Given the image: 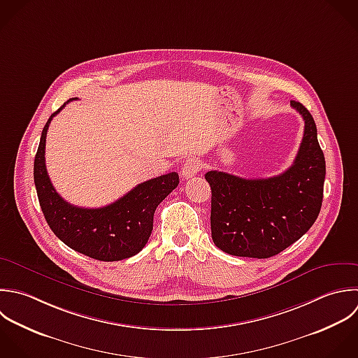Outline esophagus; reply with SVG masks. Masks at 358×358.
Here are the masks:
<instances>
[{
  "instance_id": "34e87169",
  "label": "esophagus",
  "mask_w": 358,
  "mask_h": 358,
  "mask_svg": "<svg viewBox=\"0 0 358 358\" xmlns=\"http://www.w3.org/2000/svg\"><path fill=\"white\" fill-rule=\"evenodd\" d=\"M202 169V163L201 160H198L196 157H191L188 160H185V163L182 164V169H181V176L188 180L191 177H194L195 174H198Z\"/></svg>"
}]
</instances>
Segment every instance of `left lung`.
<instances>
[{
	"instance_id": "8db88e82",
	"label": "left lung",
	"mask_w": 358,
	"mask_h": 358,
	"mask_svg": "<svg viewBox=\"0 0 358 358\" xmlns=\"http://www.w3.org/2000/svg\"><path fill=\"white\" fill-rule=\"evenodd\" d=\"M304 120L294 163L271 178H241L208 171L212 189L210 229L217 248L236 257L265 259L300 240L315 223L324 198L325 156L311 113L292 100Z\"/></svg>"
}]
</instances>
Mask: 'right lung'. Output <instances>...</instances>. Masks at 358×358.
<instances>
[{
	"label": "right lung",
	"mask_w": 358,
	"mask_h": 358,
	"mask_svg": "<svg viewBox=\"0 0 358 358\" xmlns=\"http://www.w3.org/2000/svg\"><path fill=\"white\" fill-rule=\"evenodd\" d=\"M71 100L75 99L66 103ZM66 103L45 122L34 157L33 177L41 212L52 233L73 251L104 262L131 258L146 245L153 230L155 210L177 188L178 174L169 173L141 182L103 208L87 209L68 203L54 189L44 160L48 125Z\"/></svg>",
	"instance_id": "1"
}]
</instances>
